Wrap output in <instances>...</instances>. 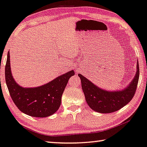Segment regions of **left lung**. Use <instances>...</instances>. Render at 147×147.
I'll return each mask as SVG.
<instances>
[{
	"label": "left lung",
	"mask_w": 147,
	"mask_h": 147,
	"mask_svg": "<svg viewBox=\"0 0 147 147\" xmlns=\"http://www.w3.org/2000/svg\"><path fill=\"white\" fill-rule=\"evenodd\" d=\"M86 101L90 108L101 113H112L119 110L129 102L136 91L139 78V62L137 63L136 74L128 84L123 90L108 91L99 88L91 81L78 74Z\"/></svg>",
	"instance_id": "8db88e82"
}]
</instances>
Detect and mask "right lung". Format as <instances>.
<instances>
[{
    "mask_svg": "<svg viewBox=\"0 0 147 147\" xmlns=\"http://www.w3.org/2000/svg\"><path fill=\"white\" fill-rule=\"evenodd\" d=\"M74 74V71H70L42 86L24 88L17 84L13 78L10 53H8L5 79L8 91L17 108L22 112L32 117H46L58 110L68 81Z\"/></svg>",
    "mask_w": 147,
    "mask_h": 147,
    "instance_id": "1",
    "label": "right lung"
}]
</instances>
